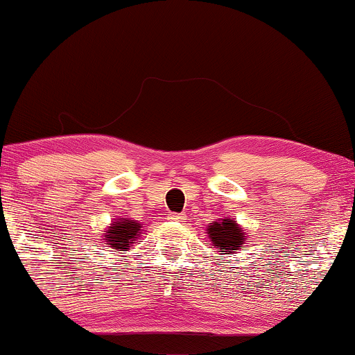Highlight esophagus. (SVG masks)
I'll list each match as a JSON object with an SVG mask.
<instances>
[{
    "instance_id": "obj_1",
    "label": "esophagus",
    "mask_w": 355,
    "mask_h": 355,
    "mask_svg": "<svg viewBox=\"0 0 355 355\" xmlns=\"http://www.w3.org/2000/svg\"><path fill=\"white\" fill-rule=\"evenodd\" d=\"M169 220H173V222H186V215L184 214H173Z\"/></svg>"
}]
</instances>
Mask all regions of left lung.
<instances>
[{
	"label": "left lung",
	"instance_id": "left-lung-1",
	"mask_svg": "<svg viewBox=\"0 0 355 355\" xmlns=\"http://www.w3.org/2000/svg\"><path fill=\"white\" fill-rule=\"evenodd\" d=\"M209 238L211 246L222 250V254H232L241 250V245H245V232L236 225V220L225 218L222 222H215L209 225Z\"/></svg>",
	"mask_w": 355,
	"mask_h": 355
}]
</instances>
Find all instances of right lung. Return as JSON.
I'll return each instance as SVG.
<instances>
[{
	"label": "right lung",
	"mask_w": 355,
	"mask_h": 355,
	"mask_svg": "<svg viewBox=\"0 0 355 355\" xmlns=\"http://www.w3.org/2000/svg\"><path fill=\"white\" fill-rule=\"evenodd\" d=\"M138 233H140V223L122 218L121 222H114L112 227L104 233V245H109L114 251H127L135 241Z\"/></svg>",
	"instance_id": "right-lung-1"
}]
</instances>
